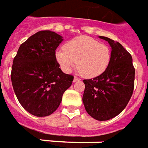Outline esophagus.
<instances>
[{"mask_svg":"<svg viewBox=\"0 0 148 148\" xmlns=\"http://www.w3.org/2000/svg\"><path fill=\"white\" fill-rule=\"evenodd\" d=\"M80 80V78H78L77 76H74V82H78V81H79Z\"/></svg>","mask_w":148,"mask_h":148,"instance_id":"esophagus-1","label":"esophagus"}]
</instances>
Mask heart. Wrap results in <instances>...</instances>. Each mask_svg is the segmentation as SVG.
<instances>
[{
	"mask_svg": "<svg viewBox=\"0 0 148 148\" xmlns=\"http://www.w3.org/2000/svg\"><path fill=\"white\" fill-rule=\"evenodd\" d=\"M61 69L70 72L77 62V69L86 78H95L107 69L111 53L108 46L89 36H78L67 42L56 53Z\"/></svg>",
	"mask_w": 148,
	"mask_h": 148,
	"instance_id": "obj_1",
	"label": "heart"
}]
</instances>
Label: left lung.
<instances>
[{
	"mask_svg": "<svg viewBox=\"0 0 148 148\" xmlns=\"http://www.w3.org/2000/svg\"><path fill=\"white\" fill-rule=\"evenodd\" d=\"M99 38L111 46V58L103 73L83 80L82 101L90 116L95 120L107 121L120 114L129 103L134 87L135 70L131 55L120 43L104 36Z\"/></svg>",
	"mask_w": 148,
	"mask_h": 148,
	"instance_id": "obj_1",
	"label": "left lung"
}]
</instances>
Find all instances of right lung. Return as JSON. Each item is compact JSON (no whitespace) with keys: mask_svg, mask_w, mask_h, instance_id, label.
Wrapping results in <instances>:
<instances>
[{"mask_svg":"<svg viewBox=\"0 0 148 148\" xmlns=\"http://www.w3.org/2000/svg\"><path fill=\"white\" fill-rule=\"evenodd\" d=\"M62 37L40 31L20 45L14 58L11 82L19 103L36 116L51 115L59 107L74 76L63 73L56 58Z\"/></svg>","mask_w":148,"mask_h":148,"instance_id":"obj_1","label":"right lung"}]
</instances>
